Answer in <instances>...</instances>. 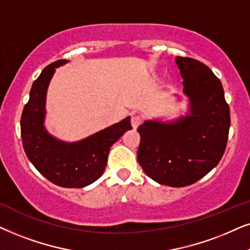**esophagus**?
I'll list each match as a JSON object with an SVG mask.
<instances>
[{
	"mask_svg": "<svg viewBox=\"0 0 250 250\" xmlns=\"http://www.w3.org/2000/svg\"><path fill=\"white\" fill-rule=\"evenodd\" d=\"M142 122H143V118L141 115L131 116V125H132V128H134V129L138 128V125H141Z\"/></svg>",
	"mask_w": 250,
	"mask_h": 250,
	"instance_id": "34e87169",
	"label": "esophagus"
}]
</instances>
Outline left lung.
I'll list each match as a JSON object with an SVG mask.
<instances>
[{"label": "left lung", "mask_w": 250, "mask_h": 250, "mask_svg": "<svg viewBox=\"0 0 250 250\" xmlns=\"http://www.w3.org/2000/svg\"><path fill=\"white\" fill-rule=\"evenodd\" d=\"M176 64L191 103L189 115L171 123L145 121L139 125L137 159L149 178L183 188L218 165L231 119L222 83L207 65L188 57H177Z\"/></svg>", "instance_id": "8db88e82"}]
</instances>
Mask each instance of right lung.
<instances>
[{
    "label": "right lung",
    "mask_w": 250,
    "mask_h": 250,
    "mask_svg": "<svg viewBox=\"0 0 250 250\" xmlns=\"http://www.w3.org/2000/svg\"><path fill=\"white\" fill-rule=\"evenodd\" d=\"M67 62L61 59L46 66L33 82L29 101L21 119L25 153L41 175L62 188H84L101 177L111 146L131 129L130 116L76 143L57 141L43 127L45 96L55 68Z\"/></svg>",
    "instance_id": "add662e5"
}]
</instances>
